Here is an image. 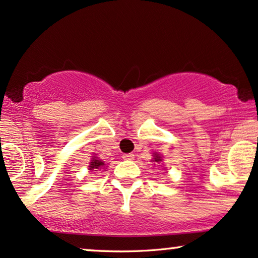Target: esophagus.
<instances>
[{
	"label": "esophagus",
	"instance_id": "1",
	"mask_svg": "<svg viewBox=\"0 0 258 258\" xmlns=\"http://www.w3.org/2000/svg\"><path fill=\"white\" fill-rule=\"evenodd\" d=\"M122 158L125 160H133V159H135V154H133V153H125V154H122Z\"/></svg>",
	"mask_w": 258,
	"mask_h": 258
}]
</instances>
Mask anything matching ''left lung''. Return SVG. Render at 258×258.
Returning <instances> with one entry per match:
<instances>
[{
  "mask_svg": "<svg viewBox=\"0 0 258 258\" xmlns=\"http://www.w3.org/2000/svg\"><path fill=\"white\" fill-rule=\"evenodd\" d=\"M154 161H160V157H159V154H154Z\"/></svg>",
  "mask_w": 258,
  "mask_h": 258,
  "instance_id": "left-lung-1",
  "label": "left lung"
}]
</instances>
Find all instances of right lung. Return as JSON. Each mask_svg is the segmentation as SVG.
<instances>
[{
    "instance_id": "obj_1",
    "label": "right lung",
    "mask_w": 258,
    "mask_h": 258,
    "mask_svg": "<svg viewBox=\"0 0 258 258\" xmlns=\"http://www.w3.org/2000/svg\"><path fill=\"white\" fill-rule=\"evenodd\" d=\"M104 161L99 160L98 158H93V160L91 161V164H89V170H94V169H101L102 166H104Z\"/></svg>"
}]
</instances>
